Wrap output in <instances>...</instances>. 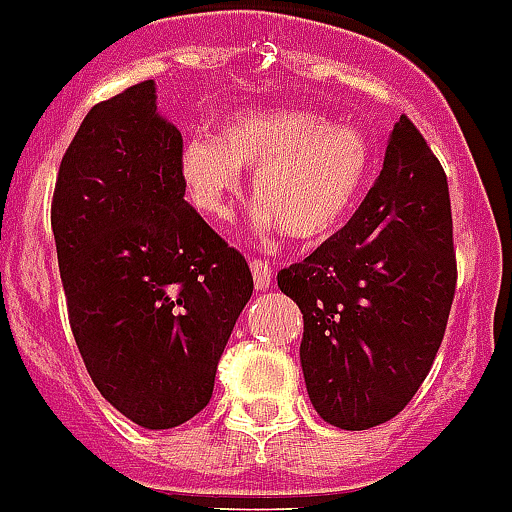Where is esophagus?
<instances>
[{"label": "esophagus", "mask_w": 512, "mask_h": 512, "mask_svg": "<svg viewBox=\"0 0 512 512\" xmlns=\"http://www.w3.org/2000/svg\"><path fill=\"white\" fill-rule=\"evenodd\" d=\"M248 264H251L253 284H256V287H259V289L269 287L271 279H274V269H271L269 261H261V259H256V256H253V259L248 261Z\"/></svg>", "instance_id": "1"}]
</instances>
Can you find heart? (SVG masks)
<instances>
[{
  "label": "heart",
  "instance_id": "heart-1",
  "mask_svg": "<svg viewBox=\"0 0 512 512\" xmlns=\"http://www.w3.org/2000/svg\"><path fill=\"white\" fill-rule=\"evenodd\" d=\"M253 170L256 228L295 241L336 233L356 210L372 171V146L351 125H330L307 110H243L217 135H189L179 171L189 200L205 217L228 220Z\"/></svg>",
  "mask_w": 512,
  "mask_h": 512
}]
</instances>
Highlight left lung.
I'll return each mask as SVG.
<instances>
[{
	"label": "left lung",
	"mask_w": 512,
	"mask_h": 512,
	"mask_svg": "<svg viewBox=\"0 0 512 512\" xmlns=\"http://www.w3.org/2000/svg\"><path fill=\"white\" fill-rule=\"evenodd\" d=\"M305 320L312 408L343 431L405 410L436 361L456 292L446 171L408 115L346 225L277 274Z\"/></svg>",
	"instance_id": "8db88e82"
}]
</instances>
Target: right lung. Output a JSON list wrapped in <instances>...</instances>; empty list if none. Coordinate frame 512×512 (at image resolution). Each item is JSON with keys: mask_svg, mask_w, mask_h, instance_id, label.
Returning a JSON list of instances; mask_svg holds the SVG:
<instances>
[{"mask_svg": "<svg viewBox=\"0 0 512 512\" xmlns=\"http://www.w3.org/2000/svg\"><path fill=\"white\" fill-rule=\"evenodd\" d=\"M182 133L153 81L94 104L61 158L51 202L74 341L102 397L133 423H187L251 300L241 251L184 200Z\"/></svg>", "mask_w": 512, "mask_h": 512, "instance_id": "obj_1", "label": "right lung"}]
</instances>
